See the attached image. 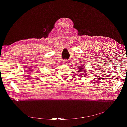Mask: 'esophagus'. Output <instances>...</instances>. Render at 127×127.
<instances>
[{
	"instance_id": "obj_1",
	"label": "esophagus",
	"mask_w": 127,
	"mask_h": 127,
	"mask_svg": "<svg viewBox=\"0 0 127 127\" xmlns=\"http://www.w3.org/2000/svg\"><path fill=\"white\" fill-rule=\"evenodd\" d=\"M68 61L67 59H64V60H63V63H64V64H67Z\"/></svg>"
}]
</instances>
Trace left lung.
<instances>
[{
  "label": "left lung",
  "mask_w": 127,
  "mask_h": 127,
  "mask_svg": "<svg viewBox=\"0 0 127 127\" xmlns=\"http://www.w3.org/2000/svg\"><path fill=\"white\" fill-rule=\"evenodd\" d=\"M83 66H79V67H78L77 68H78L79 69V70H79V71H82L83 70V69H84L83 68Z\"/></svg>",
  "instance_id": "left-lung-1"
}]
</instances>
